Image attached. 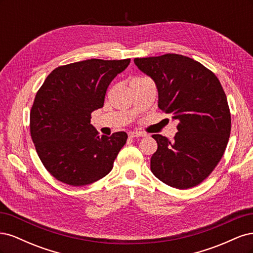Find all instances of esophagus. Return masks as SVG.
Returning a JSON list of instances; mask_svg holds the SVG:
<instances>
[{"mask_svg": "<svg viewBox=\"0 0 253 253\" xmlns=\"http://www.w3.org/2000/svg\"><path fill=\"white\" fill-rule=\"evenodd\" d=\"M128 136L131 137V138H135V137H144L145 134L142 132H129Z\"/></svg>", "mask_w": 253, "mask_h": 253, "instance_id": "1", "label": "esophagus"}]
</instances>
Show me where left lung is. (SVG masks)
Returning a JSON list of instances; mask_svg holds the SVG:
<instances>
[{
    "instance_id": "obj_1",
    "label": "left lung",
    "mask_w": 253,
    "mask_h": 253,
    "mask_svg": "<svg viewBox=\"0 0 253 253\" xmlns=\"http://www.w3.org/2000/svg\"><path fill=\"white\" fill-rule=\"evenodd\" d=\"M134 63L154 80L158 108L179 121L173 141L152 136L158 145L151 157L152 173L176 189L200 185L223 157L231 131L219 80L200 62L177 53L135 58Z\"/></svg>"
}]
</instances>
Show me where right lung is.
I'll return each instance as SVG.
<instances>
[{"label": "right lung", "mask_w": 253, "mask_h": 253, "mask_svg": "<svg viewBox=\"0 0 253 253\" xmlns=\"http://www.w3.org/2000/svg\"><path fill=\"white\" fill-rule=\"evenodd\" d=\"M131 59H90L55 68L36 95L30 135L43 166L57 180L80 187L108 175L127 139L100 136L90 114L101 109L112 80Z\"/></svg>", "instance_id": "obj_1"}]
</instances>
